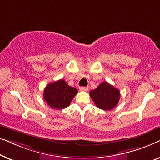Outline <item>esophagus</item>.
<instances>
[{"instance_id": "esophagus-1", "label": "esophagus", "mask_w": 160, "mask_h": 160, "mask_svg": "<svg viewBox=\"0 0 160 160\" xmlns=\"http://www.w3.org/2000/svg\"><path fill=\"white\" fill-rule=\"evenodd\" d=\"M80 91H87L88 90V87H80Z\"/></svg>"}]
</instances>
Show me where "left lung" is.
<instances>
[{"instance_id": "obj_1", "label": "left lung", "mask_w": 160, "mask_h": 160, "mask_svg": "<svg viewBox=\"0 0 160 160\" xmlns=\"http://www.w3.org/2000/svg\"><path fill=\"white\" fill-rule=\"evenodd\" d=\"M90 96L96 107L102 110H111L118 104L120 92L107 82H103L96 89L90 91Z\"/></svg>"}]
</instances>
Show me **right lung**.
<instances>
[{
  "mask_svg": "<svg viewBox=\"0 0 160 160\" xmlns=\"http://www.w3.org/2000/svg\"><path fill=\"white\" fill-rule=\"evenodd\" d=\"M78 92L75 88L69 86L66 81L61 79L47 85L44 90L43 97L52 109H62L69 107Z\"/></svg>",
  "mask_w": 160,
  "mask_h": 160,
  "instance_id": "add662e5",
  "label": "right lung"
}]
</instances>
